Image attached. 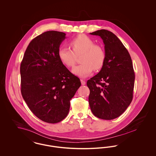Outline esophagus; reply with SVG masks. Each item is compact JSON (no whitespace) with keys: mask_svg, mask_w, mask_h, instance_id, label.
<instances>
[{"mask_svg":"<svg viewBox=\"0 0 156 156\" xmlns=\"http://www.w3.org/2000/svg\"><path fill=\"white\" fill-rule=\"evenodd\" d=\"M81 84L82 85H85L86 82H85V81H83V80H81Z\"/></svg>","mask_w":156,"mask_h":156,"instance_id":"1","label":"esophagus"}]
</instances>
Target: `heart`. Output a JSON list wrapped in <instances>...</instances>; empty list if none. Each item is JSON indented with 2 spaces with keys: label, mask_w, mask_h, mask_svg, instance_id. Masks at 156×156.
I'll return each instance as SVG.
<instances>
[{
  "label": "heart",
  "mask_w": 156,
  "mask_h": 156,
  "mask_svg": "<svg viewBox=\"0 0 156 156\" xmlns=\"http://www.w3.org/2000/svg\"><path fill=\"white\" fill-rule=\"evenodd\" d=\"M70 45L73 49L67 47H59L58 55L61 62L68 67L74 66L76 57L82 54L80 61L82 63L75 66L72 72L81 78H86L94 69L98 71L104 66L106 54L104 48L95 44L94 41L89 37L81 34L70 41Z\"/></svg>",
  "instance_id": "obj_1"
}]
</instances>
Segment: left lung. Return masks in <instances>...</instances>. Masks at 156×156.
I'll use <instances>...</instances> for the list:
<instances>
[{"label": "left lung", "mask_w": 156, "mask_h": 156, "mask_svg": "<svg viewBox=\"0 0 156 156\" xmlns=\"http://www.w3.org/2000/svg\"><path fill=\"white\" fill-rule=\"evenodd\" d=\"M90 34L102 39L106 59L99 73L87 82L89 106L97 118L115 119L133 99L135 75L132 61L124 45L111 31L102 29Z\"/></svg>", "instance_id": "left-lung-1"}]
</instances>
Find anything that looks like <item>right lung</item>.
<instances>
[{"label":"right lung","instance_id":"obj_1","mask_svg":"<svg viewBox=\"0 0 156 156\" xmlns=\"http://www.w3.org/2000/svg\"><path fill=\"white\" fill-rule=\"evenodd\" d=\"M66 34L48 31L28 45L20 65L21 92L38 118L56 123L67 117L70 100L81 85L59 60V45Z\"/></svg>","mask_w":156,"mask_h":156}]
</instances>
